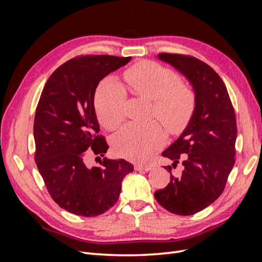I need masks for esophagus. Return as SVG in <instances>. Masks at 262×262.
I'll return each instance as SVG.
<instances>
[{
  "mask_svg": "<svg viewBox=\"0 0 262 262\" xmlns=\"http://www.w3.org/2000/svg\"><path fill=\"white\" fill-rule=\"evenodd\" d=\"M134 169H136V170H138V171H143V170L147 171V170H149V169H150V167H148V166H142V165H136V166H134Z\"/></svg>",
  "mask_w": 262,
  "mask_h": 262,
  "instance_id": "1",
  "label": "esophagus"
}]
</instances>
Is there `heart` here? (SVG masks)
I'll list each match as a JSON object with an SVG mask.
<instances>
[{"mask_svg": "<svg viewBox=\"0 0 262 262\" xmlns=\"http://www.w3.org/2000/svg\"><path fill=\"white\" fill-rule=\"evenodd\" d=\"M124 83L134 94L153 100V114L171 132L179 131L189 121L195 106L194 92L181 84L176 72L157 63L143 61L125 70ZM124 92L117 82L106 81L95 95V109L106 129H115L123 119ZM164 142L160 123L130 122L113 139L119 156L133 162H144Z\"/></svg>", "mask_w": 262, "mask_h": 262, "instance_id": "heart-1", "label": "heart"}]
</instances>
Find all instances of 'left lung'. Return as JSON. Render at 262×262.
Here are the masks:
<instances>
[{
	"instance_id": "left-lung-1",
	"label": "left lung",
	"mask_w": 262,
	"mask_h": 262,
	"mask_svg": "<svg viewBox=\"0 0 262 262\" xmlns=\"http://www.w3.org/2000/svg\"><path fill=\"white\" fill-rule=\"evenodd\" d=\"M157 58L168 63L191 84L195 106L179 138L162 155L174 167L181 159L184 170L154 193L164 209L191 215L205 209L223 192L235 164L237 138L236 117L224 82L207 63L182 54L160 53Z\"/></svg>"
}]
</instances>
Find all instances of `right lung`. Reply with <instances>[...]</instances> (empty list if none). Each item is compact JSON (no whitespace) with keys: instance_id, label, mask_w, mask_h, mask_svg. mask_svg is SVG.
Listing matches in <instances>:
<instances>
[{"instance_id":"1","label":"right lung","mask_w":262,"mask_h":262,"mask_svg":"<svg viewBox=\"0 0 262 262\" xmlns=\"http://www.w3.org/2000/svg\"><path fill=\"white\" fill-rule=\"evenodd\" d=\"M131 60L84 55L59 67L47 81L36 109L35 161L55 203L81 216H97L118 201L121 182L133 171L124 160L87 167L86 154L104 156L108 144L98 136L94 97L99 82Z\"/></svg>"}]
</instances>
